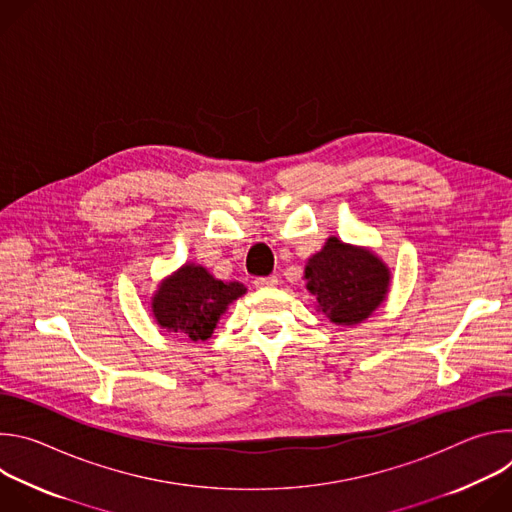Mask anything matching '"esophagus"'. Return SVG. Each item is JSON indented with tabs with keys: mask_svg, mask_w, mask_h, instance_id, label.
Segmentation results:
<instances>
[{
	"mask_svg": "<svg viewBox=\"0 0 512 512\" xmlns=\"http://www.w3.org/2000/svg\"><path fill=\"white\" fill-rule=\"evenodd\" d=\"M253 283L259 289H267V287H275L279 283V279L275 275H269V277H257Z\"/></svg>",
	"mask_w": 512,
	"mask_h": 512,
	"instance_id": "1",
	"label": "esophagus"
}]
</instances>
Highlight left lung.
Listing matches in <instances>:
<instances>
[{"label": "left lung", "instance_id": "1", "mask_svg": "<svg viewBox=\"0 0 512 512\" xmlns=\"http://www.w3.org/2000/svg\"><path fill=\"white\" fill-rule=\"evenodd\" d=\"M304 279L316 308L332 324L356 326L387 300L391 269L369 247L330 237L304 267Z\"/></svg>", "mask_w": 512, "mask_h": 512}]
</instances>
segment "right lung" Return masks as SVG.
Masks as SVG:
<instances>
[{"mask_svg": "<svg viewBox=\"0 0 512 512\" xmlns=\"http://www.w3.org/2000/svg\"><path fill=\"white\" fill-rule=\"evenodd\" d=\"M245 294L243 283L221 281L202 265L184 263L158 283L152 316L162 330L204 342L229 306Z\"/></svg>", "mask_w": 512, "mask_h": 512, "instance_id": "add662e5", "label": "right lung"}]
</instances>
